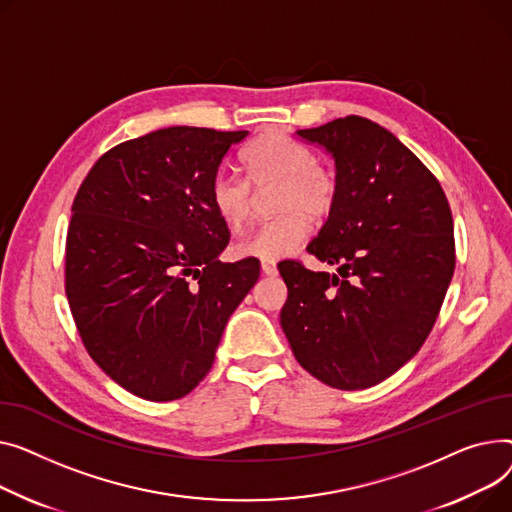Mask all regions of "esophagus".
<instances>
[{
  "mask_svg": "<svg viewBox=\"0 0 512 512\" xmlns=\"http://www.w3.org/2000/svg\"><path fill=\"white\" fill-rule=\"evenodd\" d=\"M260 266H262V273L266 277H275L277 275V262L275 260H262Z\"/></svg>",
  "mask_w": 512,
  "mask_h": 512,
  "instance_id": "34e87169",
  "label": "esophagus"
}]
</instances>
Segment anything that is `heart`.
I'll return each instance as SVG.
<instances>
[{
    "label": "heart",
    "mask_w": 512,
    "mask_h": 512,
    "mask_svg": "<svg viewBox=\"0 0 512 512\" xmlns=\"http://www.w3.org/2000/svg\"><path fill=\"white\" fill-rule=\"evenodd\" d=\"M242 161L256 190L279 186L275 210L283 215L237 242L235 254L262 260L285 258L310 233V221L305 215L324 219L335 208L339 194L337 175L318 163L306 144L281 132L258 136ZM210 204L229 229H239L252 217L254 194L244 179L221 173L210 184Z\"/></svg>",
    "instance_id": "1"
}]
</instances>
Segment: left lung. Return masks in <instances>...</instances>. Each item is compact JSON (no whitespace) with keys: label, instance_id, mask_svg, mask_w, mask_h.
Instances as JSON below:
<instances>
[{"label":"left lung","instance_id":"left-lung-1","mask_svg":"<svg viewBox=\"0 0 512 512\" xmlns=\"http://www.w3.org/2000/svg\"><path fill=\"white\" fill-rule=\"evenodd\" d=\"M297 136L335 159V208L308 252L337 266H279L283 333L320 382L368 388L419 351L455 273L453 215L434 173L372 119L347 115Z\"/></svg>","mask_w":512,"mask_h":512}]
</instances>
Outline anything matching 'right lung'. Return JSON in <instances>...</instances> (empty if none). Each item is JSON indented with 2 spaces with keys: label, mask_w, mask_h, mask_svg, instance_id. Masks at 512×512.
<instances>
[{
  "label": "right lung",
  "mask_w": 512,
  "mask_h": 512,
  "mask_svg": "<svg viewBox=\"0 0 512 512\" xmlns=\"http://www.w3.org/2000/svg\"><path fill=\"white\" fill-rule=\"evenodd\" d=\"M248 130L173 126L113 146L72 204L66 295L95 364L132 395L186 397L215 362L260 262H221L210 184Z\"/></svg>",
  "instance_id": "1"
}]
</instances>
